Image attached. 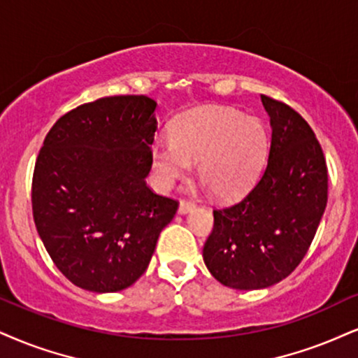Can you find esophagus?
<instances>
[{"mask_svg": "<svg viewBox=\"0 0 358 358\" xmlns=\"http://www.w3.org/2000/svg\"><path fill=\"white\" fill-rule=\"evenodd\" d=\"M194 207H196V204H194L192 201L182 199V201H180V204H179V214H187V213H191Z\"/></svg>", "mask_w": 358, "mask_h": 358, "instance_id": "34e87169", "label": "esophagus"}]
</instances>
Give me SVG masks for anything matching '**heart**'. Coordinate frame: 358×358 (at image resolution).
Wrapping results in <instances>:
<instances>
[{
  "label": "heart",
  "mask_w": 358,
  "mask_h": 358,
  "mask_svg": "<svg viewBox=\"0 0 358 358\" xmlns=\"http://www.w3.org/2000/svg\"><path fill=\"white\" fill-rule=\"evenodd\" d=\"M268 134L262 122L229 108H206L186 114L172 126V139L152 148V167L171 186L186 178L191 162L219 199L244 196L267 162Z\"/></svg>",
  "instance_id": "1"
}]
</instances>
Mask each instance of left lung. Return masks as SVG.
Returning <instances> with one entry per match:
<instances>
[{
    "label": "left lung",
    "instance_id": "obj_1",
    "mask_svg": "<svg viewBox=\"0 0 358 358\" xmlns=\"http://www.w3.org/2000/svg\"><path fill=\"white\" fill-rule=\"evenodd\" d=\"M272 126L267 166L239 202L214 210L204 262L220 284L266 289L295 271L314 241L329 176L312 127L289 104L260 96Z\"/></svg>",
    "mask_w": 358,
    "mask_h": 358
}]
</instances>
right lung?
Returning <instances> with one entry per match:
<instances>
[{
  "label": "right lung",
  "mask_w": 358,
  "mask_h": 358,
  "mask_svg": "<svg viewBox=\"0 0 358 358\" xmlns=\"http://www.w3.org/2000/svg\"><path fill=\"white\" fill-rule=\"evenodd\" d=\"M156 101L109 96L55 122L38 154L31 204L61 273L91 292H117L149 266L179 202L148 187Z\"/></svg>",
  "instance_id": "1"
}]
</instances>
